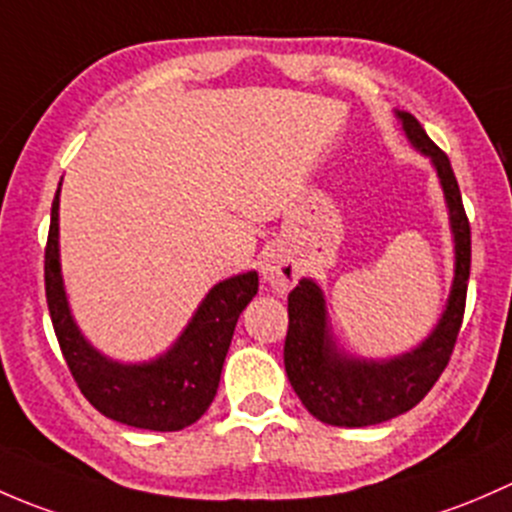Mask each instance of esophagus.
I'll use <instances>...</instances> for the list:
<instances>
[{
    "instance_id": "esophagus-1",
    "label": "esophagus",
    "mask_w": 512,
    "mask_h": 512,
    "mask_svg": "<svg viewBox=\"0 0 512 512\" xmlns=\"http://www.w3.org/2000/svg\"><path fill=\"white\" fill-rule=\"evenodd\" d=\"M261 276L263 281H266L271 288H276L278 293H286L295 286L300 273H298V266H295V261L286 254V251L271 249L263 254Z\"/></svg>"
}]
</instances>
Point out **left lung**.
<instances>
[{
	"label": "left lung",
	"mask_w": 512,
	"mask_h": 512,
	"mask_svg": "<svg viewBox=\"0 0 512 512\" xmlns=\"http://www.w3.org/2000/svg\"><path fill=\"white\" fill-rule=\"evenodd\" d=\"M404 135L436 167L449 207L456 271L444 315L434 333L412 352L392 360H360L337 352L328 328L323 291L303 278L288 295V335L283 347L288 379L303 407L330 426H372L409 412L429 394L446 370L466 310V288L471 276V224L463 209L461 189L451 162L431 142L412 113L397 110Z\"/></svg>",
	"instance_id": "8db88e82"
}]
</instances>
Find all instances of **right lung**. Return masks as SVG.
Instances as JSON below:
<instances>
[{"label":"right lung","instance_id":"add662e5","mask_svg":"<svg viewBox=\"0 0 512 512\" xmlns=\"http://www.w3.org/2000/svg\"><path fill=\"white\" fill-rule=\"evenodd\" d=\"M44 281L63 360L83 397L108 419L150 431H179L207 412L217 394L236 320L258 291L256 271L226 278L207 293L184 333L165 355L142 365L108 360L81 335L63 291L59 192L51 204Z\"/></svg>","mask_w":512,"mask_h":512}]
</instances>
